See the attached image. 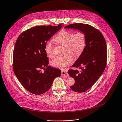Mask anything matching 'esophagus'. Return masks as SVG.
I'll list each match as a JSON object with an SVG mask.
<instances>
[{
  "instance_id": "obj_1",
  "label": "esophagus",
  "mask_w": 122,
  "mask_h": 122,
  "mask_svg": "<svg viewBox=\"0 0 122 122\" xmlns=\"http://www.w3.org/2000/svg\"><path fill=\"white\" fill-rule=\"evenodd\" d=\"M61 76L64 78H67L69 77V75L65 71H61Z\"/></svg>"
}]
</instances>
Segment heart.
I'll return each instance as SVG.
<instances>
[{"mask_svg":"<svg viewBox=\"0 0 122 122\" xmlns=\"http://www.w3.org/2000/svg\"><path fill=\"white\" fill-rule=\"evenodd\" d=\"M59 44L63 46V53L64 55L58 57L51 62L52 66L63 69L69 64L74 59H77L82 53L86 45V37L82 32L75 33L66 30L60 32L54 38ZM53 45L50 41L47 42L45 51L49 58H53L54 54L53 51Z\"/></svg>","mask_w":122,"mask_h":122,"instance_id":"1","label":"heart"}]
</instances>
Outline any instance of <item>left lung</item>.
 I'll use <instances>...</instances> for the list:
<instances>
[{
  "instance_id": "8db88e82",
  "label": "left lung",
  "mask_w": 122,
  "mask_h": 122,
  "mask_svg": "<svg viewBox=\"0 0 122 122\" xmlns=\"http://www.w3.org/2000/svg\"><path fill=\"white\" fill-rule=\"evenodd\" d=\"M64 28L79 30L86 37V45L82 53L73 64L78 70L69 69L68 73L75 83L70 86L77 92L87 90L99 79L107 65V48L106 40L99 30L93 26L82 23L71 24Z\"/></svg>"
}]
</instances>
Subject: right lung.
<instances>
[{"mask_svg":"<svg viewBox=\"0 0 122 122\" xmlns=\"http://www.w3.org/2000/svg\"><path fill=\"white\" fill-rule=\"evenodd\" d=\"M62 27L37 26L22 33L16 41L13 57V70L27 91L41 95L48 91L61 71L48 65L45 51L46 43ZM44 69L45 72L41 71Z\"/></svg>","mask_w":122,"mask_h":122,"instance_id":"add662e5","label":"right lung"}]
</instances>
